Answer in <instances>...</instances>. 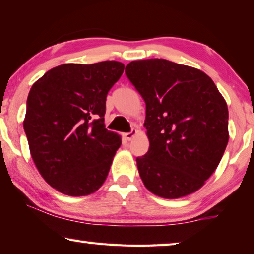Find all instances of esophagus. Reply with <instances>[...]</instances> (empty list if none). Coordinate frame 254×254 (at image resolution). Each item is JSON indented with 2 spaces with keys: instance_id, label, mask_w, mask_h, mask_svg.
Here are the masks:
<instances>
[{
  "instance_id": "esophagus-1",
  "label": "esophagus",
  "mask_w": 254,
  "mask_h": 254,
  "mask_svg": "<svg viewBox=\"0 0 254 254\" xmlns=\"http://www.w3.org/2000/svg\"><path fill=\"white\" fill-rule=\"evenodd\" d=\"M137 130H136V129H132L130 132H126V134H125L124 136H125V138H126L127 140H131L132 138H134L135 137V136L136 135H137Z\"/></svg>"
}]
</instances>
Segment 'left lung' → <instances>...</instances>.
<instances>
[{
    "instance_id": "left-lung-1",
    "label": "left lung",
    "mask_w": 254,
    "mask_h": 254,
    "mask_svg": "<svg viewBox=\"0 0 254 254\" xmlns=\"http://www.w3.org/2000/svg\"><path fill=\"white\" fill-rule=\"evenodd\" d=\"M125 72L146 104L150 147L136 159L144 185L163 198L196 192L227 146L225 99L203 71L165 59L131 61Z\"/></svg>"
}]
</instances>
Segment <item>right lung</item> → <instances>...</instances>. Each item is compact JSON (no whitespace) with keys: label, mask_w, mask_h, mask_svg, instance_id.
Instances as JSON below:
<instances>
[{"label":"right lung","mask_w":254,"mask_h":254,"mask_svg":"<svg viewBox=\"0 0 254 254\" xmlns=\"http://www.w3.org/2000/svg\"><path fill=\"white\" fill-rule=\"evenodd\" d=\"M124 69L118 61L64 64L30 88L23 120L30 154L60 193L85 196L107 179L122 137L105 129V101Z\"/></svg>","instance_id":"right-lung-1"}]
</instances>
